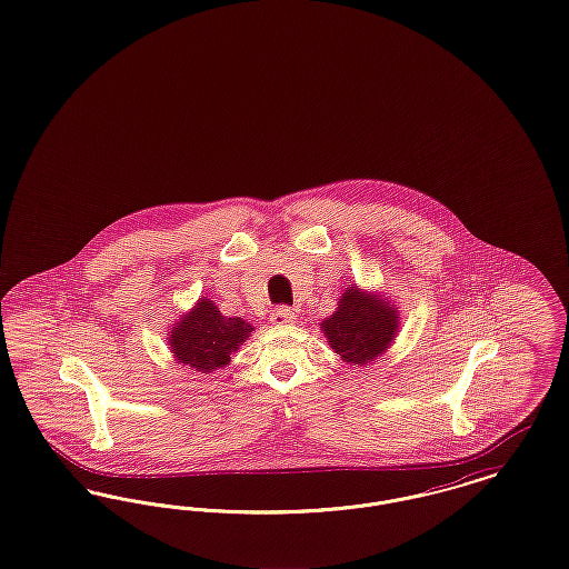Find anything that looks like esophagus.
Returning <instances> with one entry per match:
<instances>
[{"mask_svg":"<svg viewBox=\"0 0 569 569\" xmlns=\"http://www.w3.org/2000/svg\"><path fill=\"white\" fill-rule=\"evenodd\" d=\"M271 325L274 326H288L295 325V320H297V313L292 311V309H288V307H277L274 311L271 313Z\"/></svg>","mask_w":569,"mask_h":569,"instance_id":"34e87169","label":"esophagus"}]
</instances>
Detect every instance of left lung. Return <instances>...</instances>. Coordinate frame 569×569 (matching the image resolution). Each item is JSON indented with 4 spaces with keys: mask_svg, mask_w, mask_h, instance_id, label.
Wrapping results in <instances>:
<instances>
[{
    "mask_svg": "<svg viewBox=\"0 0 569 569\" xmlns=\"http://www.w3.org/2000/svg\"><path fill=\"white\" fill-rule=\"evenodd\" d=\"M399 326V307L388 297L350 283L337 302V311L320 322V330L343 362L367 367L388 352Z\"/></svg>",
    "mask_w": 569,
    "mask_h": 569,
    "instance_id": "8db88e82",
    "label": "left lung"
}]
</instances>
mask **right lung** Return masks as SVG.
Here are the masks:
<instances>
[{
    "label": "right lung",
    "mask_w": 569,
    "mask_h": 569,
    "mask_svg": "<svg viewBox=\"0 0 569 569\" xmlns=\"http://www.w3.org/2000/svg\"><path fill=\"white\" fill-rule=\"evenodd\" d=\"M256 328L243 318H228L219 313L211 298H198L190 311H186L168 328V348L172 358L198 373H213L230 365L232 353L239 352Z\"/></svg>",
    "instance_id": "add662e5"
}]
</instances>
